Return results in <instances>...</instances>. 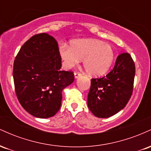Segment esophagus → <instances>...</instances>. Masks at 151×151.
I'll list each match as a JSON object with an SVG mask.
<instances>
[{"label":"esophagus","mask_w":151,"mask_h":151,"mask_svg":"<svg viewBox=\"0 0 151 151\" xmlns=\"http://www.w3.org/2000/svg\"><path fill=\"white\" fill-rule=\"evenodd\" d=\"M74 78L75 79H78V78H79L81 76V74L80 73H79V72H74Z\"/></svg>","instance_id":"esophagus-1"}]
</instances>
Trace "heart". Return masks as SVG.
<instances>
[{
	"instance_id": "heart-1",
	"label": "heart",
	"mask_w": 151,
	"mask_h": 151,
	"mask_svg": "<svg viewBox=\"0 0 151 151\" xmlns=\"http://www.w3.org/2000/svg\"><path fill=\"white\" fill-rule=\"evenodd\" d=\"M59 55L67 69L77 65L83 58L86 72L93 77L106 73L115 59V52L110 45L91 38L74 40L70 42V47L61 45Z\"/></svg>"
}]
</instances>
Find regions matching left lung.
<instances>
[{
    "instance_id": "left-lung-1",
    "label": "left lung",
    "mask_w": 151,
    "mask_h": 151,
    "mask_svg": "<svg viewBox=\"0 0 151 151\" xmlns=\"http://www.w3.org/2000/svg\"><path fill=\"white\" fill-rule=\"evenodd\" d=\"M135 72L131 55L123 53L106 76L91 79L87 104L95 116L109 118L126 106L132 94Z\"/></svg>"
}]
</instances>
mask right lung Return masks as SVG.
Masks as SVG:
<instances>
[{
	"label": "right lung",
	"mask_w": 151,
	"mask_h": 151,
	"mask_svg": "<svg viewBox=\"0 0 151 151\" xmlns=\"http://www.w3.org/2000/svg\"><path fill=\"white\" fill-rule=\"evenodd\" d=\"M61 67L58 42L49 35H36L20 48L13 65L15 93L33 116L52 117L60 109L62 91L74 80L73 72Z\"/></svg>",
	"instance_id": "right-lung-1"
}]
</instances>
